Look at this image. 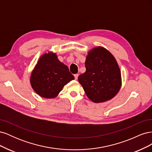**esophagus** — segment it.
<instances>
[{
    "instance_id": "1",
    "label": "esophagus",
    "mask_w": 152,
    "mask_h": 152,
    "mask_svg": "<svg viewBox=\"0 0 152 152\" xmlns=\"http://www.w3.org/2000/svg\"><path fill=\"white\" fill-rule=\"evenodd\" d=\"M74 77H75V80H77L78 77H79V74H75V75H74Z\"/></svg>"
}]
</instances>
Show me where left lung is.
<instances>
[{
	"instance_id": "left-lung-1",
	"label": "left lung",
	"mask_w": 152,
	"mask_h": 152,
	"mask_svg": "<svg viewBox=\"0 0 152 152\" xmlns=\"http://www.w3.org/2000/svg\"><path fill=\"white\" fill-rule=\"evenodd\" d=\"M85 66L86 70L78 80L92 102H107L118 93L122 84L121 70L107 49L98 46L89 50Z\"/></svg>"
}]
</instances>
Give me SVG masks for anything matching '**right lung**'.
I'll list each match as a JSON object with an SVG mask.
<instances>
[{"label": "right lung", "mask_w": 152, "mask_h": 152, "mask_svg": "<svg viewBox=\"0 0 152 152\" xmlns=\"http://www.w3.org/2000/svg\"><path fill=\"white\" fill-rule=\"evenodd\" d=\"M74 79L56 53L49 52L40 56L31 72L30 84L35 93L44 98H54L65 85Z\"/></svg>", "instance_id": "right-lung-1"}]
</instances>
